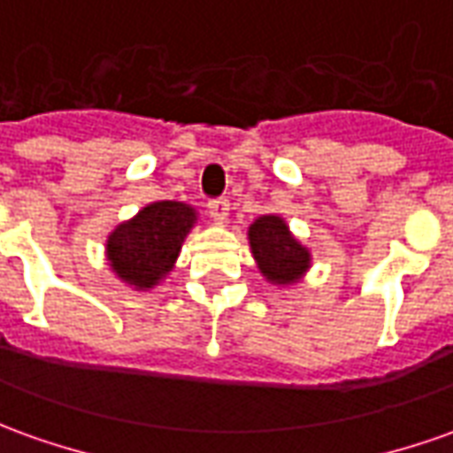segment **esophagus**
Segmentation results:
<instances>
[{
    "mask_svg": "<svg viewBox=\"0 0 453 453\" xmlns=\"http://www.w3.org/2000/svg\"><path fill=\"white\" fill-rule=\"evenodd\" d=\"M207 211H209V217H214L217 221H224L226 217H229V199H226V196L209 199Z\"/></svg>",
    "mask_w": 453,
    "mask_h": 453,
    "instance_id": "obj_1",
    "label": "esophagus"
}]
</instances>
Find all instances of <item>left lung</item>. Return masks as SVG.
Returning a JSON list of instances; mask_svg holds the SVG:
<instances>
[{
  "instance_id": "1",
  "label": "left lung",
  "mask_w": 453,
  "mask_h": 453,
  "mask_svg": "<svg viewBox=\"0 0 453 453\" xmlns=\"http://www.w3.org/2000/svg\"><path fill=\"white\" fill-rule=\"evenodd\" d=\"M251 251L258 261V268L271 280L298 279L308 268V251L298 244L280 217H261L249 229Z\"/></svg>"
}]
</instances>
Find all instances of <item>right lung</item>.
I'll list each match as a JSON object with an SVG mask.
<instances>
[{
    "mask_svg": "<svg viewBox=\"0 0 453 453\" xmlns=\"http://www.w3.org/2000/svg\"><path fill=\"white\" fill-rule=\"evenodd\" d=\"M195 224V209L182 202H155L135 219L120 224L108 239L113 271L137 288H150L173 268L187 232Z\"/></svg>",
    "mask_w": 453,
    "mask_h": 453,
    "instance_id": "add662e5",
    "label": "right lung"
}]
</instances>
